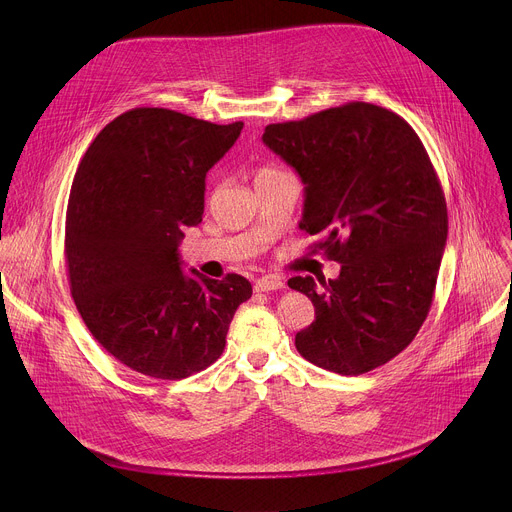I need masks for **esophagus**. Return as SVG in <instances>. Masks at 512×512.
<instances>
[{
    "label": "esophagus",
    "instance_id": "1",
    "mask_svg": "<svg viewBox=\"0 0 512 512\" xmlns=\"http://www.w3.org/2000/svg\"><path fill=\"white\" fill-rule=\"evenodd\" d=\"M283 287H285V283L277 277H263L255 283L257 291H275V289H283Z\"/></svg>",
    "mask_w": 512,
    "mask_h": 512
}]
</instances>
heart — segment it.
Masks as SVG:
<instances>
[{
    "mask_svg": "<svg viewBox=\"0 0 512 512\" xmlns=\"http://www.w3.org/2000/svg\"><path fill=\"white\" fill-rule=\"evenodd\" d=\"M271 174H277L275 170H271V168H259L257 172H255V180H259V178H267V176H271Z\"/></svg>",
    "mask_w": 512,
    "mask_h": 512,
    "instance_id": "heart-1",
    "label": "heart"
}]
</instances>
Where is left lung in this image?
<instances>
[{
    "instance_id": "obj_1",
    "label": "left lung",
    "mask_w": 512,
    "mask_h": 512,
    "mask_svg": "<svg viewBox=\"0 0 512 512\" xmlns=\"http://www.w3.org/2000/svg\"><path fill=\"white\" fill-rule=\"evenodd\" d=\"M263 143L306 186L314 253L340 263L336 279L287 281L316 310L296 348L326 371L369 373L411 344L433 302L448 208L431 160L405 119L360 101L271 123Z\"/></svg>"
}]
</instances>
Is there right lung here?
<instances>
[{"mask_svg":"<svg viewBox=\"0 0 512 512\" xmlns=\"http://www.w3.org/2000/svg\"><path fill=\"white\" fill-rule=\"evenodd\" d=\"M160 107L115 117L89 145L66 208L70 294L95 340L125 367L178 381L223 354L249 279L182 271L178 245L204 212L206 172L241 135Z\"/></svg>","mask_w":512,"mask_h":512,"instance_id":"add662e5","label":"right lung"}]
</instances>
